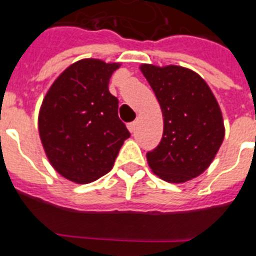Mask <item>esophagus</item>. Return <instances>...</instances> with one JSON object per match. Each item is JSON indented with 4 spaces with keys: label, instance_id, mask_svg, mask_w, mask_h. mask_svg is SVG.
<instances>
[{
    "label": "esophagus",
    "instance_id": "1",
    "mask_svg": "<svg viewBox=\"0 0 256 256\" xmlns=\"http://www.w3.org/2000/svg\"><path fill=\"white\" fill-rule=\"evenodd\" d=\"M128 128L130 130V132H134V131H135V128H136V122L134 121V122L128 124Z\"/></svg>",
    "mask_w": 256,
    "mask_h": 256
}]
</instances>
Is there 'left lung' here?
<instances>
[{"label":"left lung","instance_id":"left-lung-1","mask_svg":"<svg viewBox=\"0 0 256 256\" xmlns=\"http://www.w3.org/2000/svg\"><path fill=\"white\" fill-rule=\"evenodd\" d=\"M163 114V136L146 153L149 167L167 182H186L206 171L224 138L222 112L210 88L181 66L142 65Z\"/></svg>","mask_w":256,"mask_h":256}]
</instances>
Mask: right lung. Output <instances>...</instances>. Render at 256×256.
Instances as JSON below:
<instances>
[{
    "instance_id": "1",
    "label": "right lung",
    "mask_w": 256,
    "mask_h": 256,
    "mask_svg": "<svg viewBox=\"0 0 256 256\" xmlns=\"http://www.w3.org/2000/svg\"><path fill=\"white\" fill-rule=\"evenodd\" d=\"M120 64L82 60L52 84L39 112V136L50 164L76 184L93 182L114 167L130 138L108 84Z\"/></svg>"
}]
</instances>
